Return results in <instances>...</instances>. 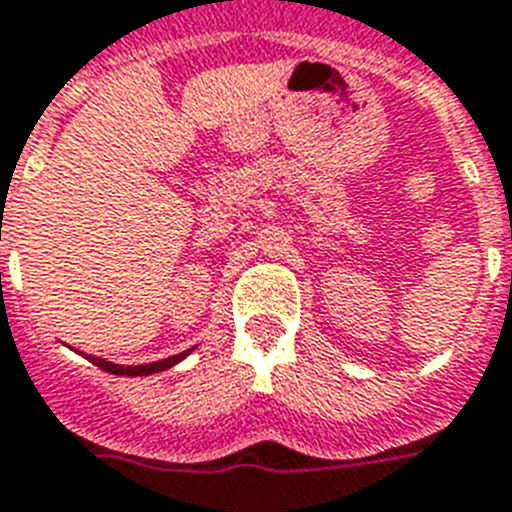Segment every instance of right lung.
Wrapping results in <instances>:
<instances>
[{"instance_id":"1","label":"right lung","mask_w":512,"mask_h":512,"mask_svg":"<svg viewBox=\"0 0 512 512\" xmlns=\"http://www.w3.org/2000/svg\"><path fill=\"white\" fill-rule=\"evenodd\" d=\"M190 350L185 353H177V356L164 358V361H154V363H146V366H120V363H112V361H101V358H91V361L99 366V369L109 371V374H120V377H146V374H156V371H164L175 366L177 361H183L188 356Z\"/></svg>"}]
</instances>
